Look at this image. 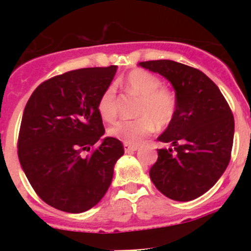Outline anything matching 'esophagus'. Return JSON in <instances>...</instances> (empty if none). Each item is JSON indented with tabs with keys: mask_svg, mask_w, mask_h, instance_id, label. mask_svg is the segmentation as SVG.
Returning a JSON list of instances; mask_svg holds the SVG:
<instances>
[{
	"mask_svg": "<svg viewBox=\"0 0 251 251\" xmlns=\"http://www.w3.org/2000/svg\"><path fill=\"white\" fill-rule=\"evenodd\" d=\"M138 150V146L137 145H128V143H124V151L127 153L134 152V151Z\"/></svg>",
	"mask_w": 251,
	"mask_h": 251,
	"instance_id": "obj_1",
	"label": "esophagus"
}]
</instances>
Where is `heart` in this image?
Here are the masks:
<instances>
[{
	"label": "heart",
	"instance_id": "1",
	"mask_svg": "<svg viewBox=\"0 0 251 251\" xmlns=\"http://www.w3.org/2000/svg\"><path fill=\"white\" fill-rule=\"evenodd\" d=\"M126 86L129 92L142 98L134 121H119L108 129L109 136L128 145H137L151 133L166 128L176 113V98L170 90L161 88L162 81L156 75L146 70H133L126 77ZM98 112L101 119L113 122L117 118L115 86L108 85L98 101Z\"/></svg>",
	"mask_w": 251,
	"mask_h": 251
}]
</instances>
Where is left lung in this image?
Returning <instances> with one entry per match:
<instances>
[{
	"mask_svg": "<svg viewBox=\"0 0 251 251\" xmlns=\"http://www.w3.org/2000/svg\"><path fill=\"white\" fill-rule=\"evenodd\" d=\"M139 66L162 75L174 86L176 113L159 142L150 177L159 192L175 201H191L207 192L229 165L234 117L216 84L202 72L172 60Z\"/></svg>",
	"mask_w": 251,
	"mask_h": 251,
	"instance_id": "left-lung-1",
	"label": "left lung"
}]
</instances>
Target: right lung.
I'll list each match as a JSON object with an SVG mask.
<instances>
[{"mask_svg":"<svg viewBox=\"0 0 251 251\" xmlns=\"http://www.w3.org/2000/svg\"><path fill=\"white\" fill-rule=\"evenodd\" d=\"M117 65L72 70L37 86L24 110L19 136L22 171L48 205L80 214L108 191L122 142L103 137L98 101ZM99 148L83 154L92 145Z\"/></svg>","mask_w":251,"mask_h":251,"instance_id":"obj_1","label":"right lung"}]
</instances>
